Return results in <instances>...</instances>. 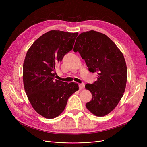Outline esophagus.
I'll use <instances>...</instances> for the list:
<instances>
[{"instance_id":"esophagus-1","label":"esophagus","mask_w":147,"mask_h":147,"mask_svg":"<svg viewBox=\"0 0 147 147\" xmlns=\"http://www.w3.org/2000/svg\"><path fill=\"white\" fill-rule=\"evenodd\" d=\"M84 84L83 83H82V84H79V90H82L84 88Z\"/></svg>"}]
</instances>
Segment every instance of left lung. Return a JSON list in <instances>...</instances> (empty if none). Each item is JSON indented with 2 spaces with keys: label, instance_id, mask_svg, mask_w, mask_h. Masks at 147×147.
<instances>
[{
  "label": "left lung",
  "instance_id": "obj_1",
  "mask_svg": "<svg viewBox=\"0 0 147 147\" xmlns=\"http://www.w3.org/2000/svg\"><path fill=\"white\" fill-rule=\"evenodd\" d=\"M73 50L79 52L90 72L98 74L94 84L85 85L92 95L86 107L96 116H104L116 107L125 91L127 67L124 56L109 37L94 30L79 34Z\"/></svg>",
  "mask_w": 147,
  "mask_h": 147
}]
</instances>
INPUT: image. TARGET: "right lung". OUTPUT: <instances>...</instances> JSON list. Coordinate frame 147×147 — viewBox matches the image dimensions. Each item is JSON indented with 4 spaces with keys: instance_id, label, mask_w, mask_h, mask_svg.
<instances>
[{
    "instance_id": "1",
    "label": "right lung",
    "mask_w": 147,
    "mask_h": 147,
    "mask_svg": "<svg viewBox=\"0 0 147 147\" xmlns=\"http://www.w3.org/2000/svg\"><path fill=\"white\" fill-rule=\"evenodd\" d=\"M78 33L51 30L42 35L27 51L23 64L25 92L34 110L46 119L58 117L78 83L55 79L57 64L73 47Z\"/></svg>"
}]
</instances>
